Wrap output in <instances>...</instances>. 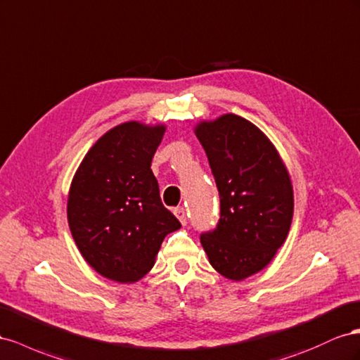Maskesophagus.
<instances>
[{
	"label": "esophagus",
	"mask_w": 360,
	"mask_h": 360,
	"mask_svg": "<svg viewBox=\"0 0 360 360\" xmlns=\"http://www.w3.org/2000/svg\"><path fill=\"white\" fill-rule=\"evenodd\" d=\"M174 215H176L178 217V220L182 223V224H186L187 223V212H186V210H184L182 207H179V208H174Z\"/></svg>",
	"instance_id": "esophagus-1"
}]
</instances>
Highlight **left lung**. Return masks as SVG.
<instances>
[{
  "label": "left lung",
  "mask_w": 360,
  "mask_h": 360,
  "mask_svg": "<svg viewBox=\"0 0 360 360\" xmlns=\"http://www.w3.org/2000/svg\"><path fill=\"white\" fill-rule=\"evenodd\" d=\"M220 196V221L200 243L226 279L244 281L265 269L292 221L288 169L264 132L241 116L223 115L194 127Z\"/></svg>",
  "instance_id": "1"
}]
</instances>
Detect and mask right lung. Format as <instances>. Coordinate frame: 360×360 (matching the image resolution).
<instances>
[{
    "mask_svg": "<svg viewBox=\"0 0 360 360\" xmlns=\"http://www.w3.org/2000/svg\"><path fill=\"white\" fill-rule=\"evenodd\" d=\"M164 132L161 123H120L98 139L72 178L70 233L86 262L110 281H140L166 235L181 228L150 169Z\"/></svg>",
    "mask_w": 360,
    "mask_h": 360,
    "instance_id": "obj_1",
    "label": "right lung"
}]
</instances>
